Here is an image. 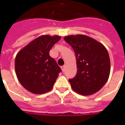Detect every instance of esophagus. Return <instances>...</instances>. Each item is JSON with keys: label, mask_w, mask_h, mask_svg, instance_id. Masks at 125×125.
I'll use <instances>...</instances> for the list:
<instances>
[{"label": "esophagus", "mask_w": 125, "mask_h": 125, "mask_svg": "<svg viewBox=\"0 0 125 125\" xmlns=\"http://www.w3.org/2000/svg\"><path fill=\"white\" fill-rule=\"evenodd\" d=\"M65 65H63V66H62V70L63 72H64V70H65Z\"/></svg>", "instance_id": "34e87169"}]
</instances>
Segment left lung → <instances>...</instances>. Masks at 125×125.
<instances>
[{
  "instance_id": "8db88e82",
  "label": "left lung",
  "mask_w": 125,
  "mask_h": 125,
  "mask_svg": "<svg viewBox=\"0 0 125 125\" xmlns=\"http://www.w3.org/2000/svg\"><path fill=\"white\" fill-rule=\"evenodd\" d=\"M76 54L77 73L69 80L72 89L82 95L98 92L107 82L110 62L107 50L102 44L84 35L64 37Z\"/></svg>"
}]
</instances>
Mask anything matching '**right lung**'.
Wrapping results in <instances>:
<instances>
[{"instance_id":"right-lung-1","label":"right lung","mask_w":125,"mask_h":125,"mask_svg":"<svg viewBox=\"0 0 125 125\" xmlns=\"http://www.w3.org/2000/svg\"><path fill=\"white\" fill-rule=\"evenodd\" d=\"M60 36H40L19 52L15 58V72L19 81L34 94H43L52 89L62 72L49 51Z\"/></svg>"}]
</instances>
